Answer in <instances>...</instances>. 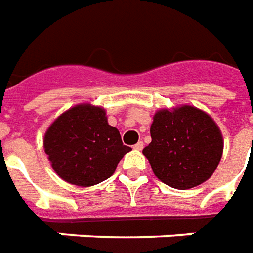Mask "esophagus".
Listing matches in <instances>:
<instances>
[{
	"instance_id": "esophagus-1",
	"label": "esophagus",
	"mask_w": 253,
	"mask_h": 253,
	"mask_svg": "<svg viewBox=\"0 0 253 253\" xmlns=\"http://www.w3.org/2000/svg\"><path fill=\"white\" fill-rule=\"evenodd\" d=\"M133 148L136 149V151H141V149L144 148V144H143V141H139L137 144H134Z\"/></svg>"
}]
</instances>
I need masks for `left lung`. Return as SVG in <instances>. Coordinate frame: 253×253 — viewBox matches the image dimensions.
I'll list each match as a JSON object with an SVG mask.
<instances>
[{
	"mask_svg": "<svg viewBox=\"0 0 253 253\" xmlns=\"http://www.w3.org/2000/svg\"><path fill=\"white\" fill-rule=\"evenodd\" d=\"M151 137L143 154L154 174L178 190L191 189L209 179L224 149L222 134L213 119L190 105L156 112Z\"/></svg>",
	"mask_w": 253,
	"mask_h": 253,
	"instance_id": "8db88e82",
	"label": "left lung"
}]
</instances>
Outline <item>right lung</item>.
Masks as SVG:
<instances>
[{
	"instance_id": "add662e5",
	"label": "right lung",
	"mask_w": 253,
	"mask_h": 253,
	"mask_svg": "<svg viewBox=\"0 0 253 253\" xmlns=\"http://www.w3.org/2000/svg\"><path fill=\"white\" fill-rule=\"evenodd\" d=\"M44 151L62 179L88 187L110 178L130 147L123 144L119 129L108 124L104 109L82 104L51 124L44 136Z\"/></svg>"
}]
</instances>
